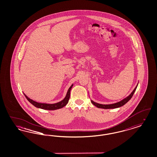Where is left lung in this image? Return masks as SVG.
<instances>
[{
	"label": "left lung",
	"mask_w": 157,
	"mask_h": 157,
	"mask_svg": "<svg viewBox=\"0 0 157 157\" xmlns=\"http://www.w3.org/2000/svg\"><path fill=\"white\" fill-rule=\"evenodd\" d=\"M138 85H136V86L134 90H133V91L131 93V94L128 96L127 98H124V99H122V101H121L115 103V104H108V105H103L100 104H98L97 102H94L92 100H91V102L93 105H94L95 106H96L98 108H103V109H113V108H120L121 106L124 105L126 103H127L131 99V98L132 97L135 90L137 88Z\"/></svg>",
	"instance_id": "obj_1"
}]
</instances>
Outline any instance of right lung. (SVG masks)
<instances>
[{"instance_id": "right-lung-1", "label": "right lung", "mask_w": 157, "mask_h": 157, "mask_svg": "<svg viewBox=\"0 0 157 157\" xmlns=\"http://www.w3.org/2000/svg\"><path fill=\"white\" fill-rule=\"evenodd\" d=\"M72 86H73V84L69 88V90H67V94L66 95V97L62 101H60L58 103L52 104L37 102L29 98L24 93L23 94H24L25 97L26 98V99L28 100V101L33 105H34L35 107L38 108H40V109H46V110H56V109H58L64 107L68 103V101H69V99L70 98V92H71V90L72 89Z\"/></svg>"}]
</instances>
